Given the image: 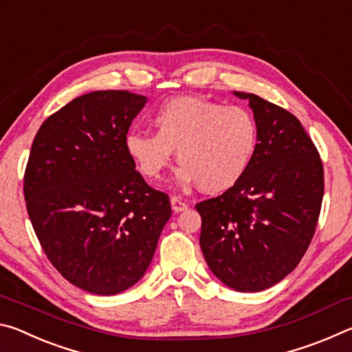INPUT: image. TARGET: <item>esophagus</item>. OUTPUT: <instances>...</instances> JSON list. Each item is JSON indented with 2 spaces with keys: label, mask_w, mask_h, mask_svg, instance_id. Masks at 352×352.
<instances>
[{
  "label": "esophagus",
  "mask_w": 352,
  "mask_h": 352,
  "mask_svg": "<svg viewBox=\"0 0 352 352\" xmlns=\"http://www.w3.org/2000/svg\"><path fill=\"white\" fill-rule=\"evenodd\" d=\"M170 205H172V210L175 212H182L184 210H188V204L184 200H182L180 197H177V195H172L170 197Z\"/></svg>",
  "instance_id": "obj_1"
}]
</instances>
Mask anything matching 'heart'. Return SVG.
<instances>
[{
    "label": "heart",
    "instance_id": "obj_1",
    "mask_svg": "<svg viewBox=\"0 0 352 352\" xmlns=\"http://www.w3.org/2000/svg\"><path fill=\"white\" fill-rule=\"evenodd\" d=\"M155 133L136 129L126 136V151L147 180H158L175 148L182 184L199 183L205 192L233 188L253 163L259 130L248 110L201 98H175L152 118Z\"/></svg>",
    "mask_w": 352,
    "mask_h": 352
}]
</instances>
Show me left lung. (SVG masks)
Instances as JSON below:
<instances>
[{"label":"left lung","instance_id":"1","mask_svg":"<svg viewBox=\"0 0 352 352\" xmlns=\"http://www.w3.org/2000/svg\"><path fill=\"white\" fill-rule=\"evenodd\" d=\"M248 99L259 141L242 180L195 205L200 247L228 287L261 292L300 264L317 228L324 194L320 153L298 118L256 94Z\"/></svg>","mask_w":352,"mask_h":352}]
</instances>
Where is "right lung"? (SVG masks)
Returning a JSON list of instances; mask_svg holds the SVG:
<instances>
[{"label":"right lung","mask_w":352,"mask_h":352,"mask_svg":"<svg viewBox=\"0 0 352 352\" xmlns=\"http://www.w3.org/2000/svg\"><path fill=\"white\" fill-rule=\"evenodd\" d=\"M146 96L87 93L41 124L23 178L41 248L76 287L115 295L141 279L172 210L126 151Z\"/></svg>","instance_id":"add662e5"}]
</instances>
